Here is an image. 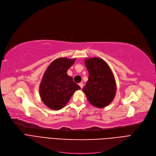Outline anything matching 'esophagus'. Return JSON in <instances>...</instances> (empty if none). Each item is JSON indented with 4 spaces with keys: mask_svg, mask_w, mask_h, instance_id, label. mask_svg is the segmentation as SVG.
Instances as JSON below:
<instances>
[{
    "mask_svg": "<svg viewBox=\"0 0 156 156\" xmlns=\"http://www.w3.org/2000/svg\"><path fill=\"white\" fill-rule=\"evenodd\" d=\"M79 87H80V88H83V83H80L79 84Z\"/></svg>",
    "mask_w": 156,
    "mask_h": 156,
    "instance_id": "esophagus-1",
    "label": "esophagus"
}]
</instances>
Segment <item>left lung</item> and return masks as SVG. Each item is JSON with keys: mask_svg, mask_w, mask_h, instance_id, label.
<instances>
[{"mask_svg": "<svg viewBox=\"0 0 156 156\" xmlns=\"http://www.w3.org/2000/svg\"><path fill=\"white\" fill-rule=\"evenodd\" d=\"M89 76L83 88L87 99L97 108H104L114 100L116 94L115 80L110 68L99 57L85 59Z\"/></svg>", "mask_w": 156, "mask_h": 156, "instance_id": "obj_1", "label": "left lung"}]
</instances>
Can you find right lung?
<instances>
[{"mask_svg": "<svg viewBox=\"0 0 156 156\" xmlns=\"http://www.w3.org/2000/svg\"><path fill=\"white\" fill-rule=\"evenodd\" d=\"M76 58L61 57L51 62L45 71L39 87L42 101L51 110L62 108L80 87L67 74Z\"/></svg>", "mask_w": 156, "mask_h": 156, "instance_id": "obj_1", "label": "right lung"}]
</instances>
